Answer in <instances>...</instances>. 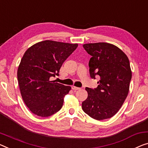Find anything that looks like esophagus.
<instances>
[{
  "label": "esophagus",
  "instance_id": "esophagus-1",
  "mask_svg": "<svg viewBox=\"0 0 148 148\" xmlns=\"http://www.w3.org/2000/svg\"><path fill=\"white\" fill-rule=\"evenodd\" d=\"M72 89L73 90H80V88L76 87V86H72Z\"/></svg>",
  "mask_w": 148,
  "mask_h": 148
}]
</instances>
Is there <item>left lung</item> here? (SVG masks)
Instances as JSON below:
<instances>
[{
    "instance_id": "left-lung-1",
    "label": "left lung",
    "mask_w": 148,
    "mask_h": 148,
    "mask_svg": "<svg viewBox=\"0 0 148 148\" xmlns=\"http://www.w3.org/2000/svg\"><path fill=\"white\" fill-rule=\"evenodd\" d=\"M88 54L92 79L100 77L96 88H86L88 96L82 103L91 118L103 120L114 116L122 107L129 92L132 79L130 61L120 48L106 42L83 45Z\"/></svg>"
}]
</instances>
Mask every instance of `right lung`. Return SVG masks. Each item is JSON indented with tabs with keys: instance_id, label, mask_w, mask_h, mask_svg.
<instances>
[{
	"instance_id": "1",
	"label": "right lung",
	"mask_w": 148,
	"mask_h": 148,
	"mask_svg": "<svg viewBox=\"0 0 148 148\" xmlns=\"http://www.w3.org/2000/svg\"><path fill=\"white\" fill-rule=\"evenodd\" d=\"M77 47L78 44L45 40L25 52L17 78L22 98L33 114L48 117L62 108L64 98L71 87L52 78L58 76L64 62Z\"/></svg>"
}]
</instances>
